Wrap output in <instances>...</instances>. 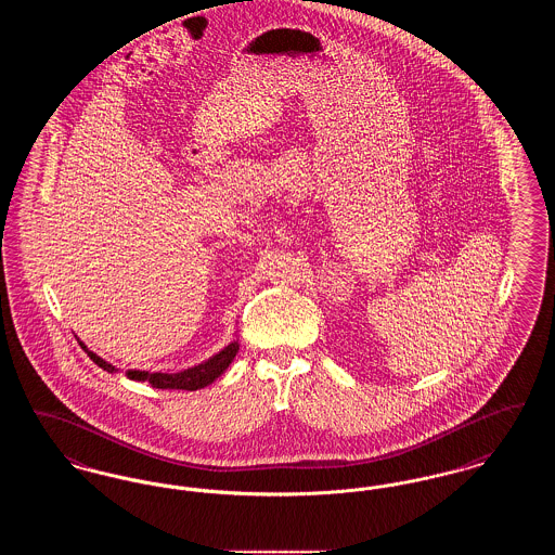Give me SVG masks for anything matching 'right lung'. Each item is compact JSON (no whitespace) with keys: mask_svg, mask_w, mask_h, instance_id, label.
<instances>
[{"mask_svg":"<svg viewBox=\"0 0 555 555\" xmlns=\"http://www.w3.org/2000/svg\"><path fill=\"white\" fill-rule=\"evenodd\" d=\"M82 345V344H80ZM82 349L87 351V356L106 372H116V366L107 364L106 360H102L100 356H95L93 351H89L85 345ZM238 351V341L227 345L222 351H218L216 356H211L210 360L193 366V369L181 370V372H145V370H129L127 376L131 380H147L152 387L156 389H183V391H197L208 387L214 383L224 370L229 369V364L235 360Z\"/></svg>","mask_w":555,"mask_h":555,"instance_id":"obj_1","label":"right lung"}]
</instances>
